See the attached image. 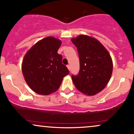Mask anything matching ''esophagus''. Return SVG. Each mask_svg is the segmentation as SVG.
I'll return each mask as SVG.
<instances>
[{
	"label": "esophagus",
	"mask_w": 134,
	"mask_h": 134,
	"mask_svg": "<svg viewBox=\"0 0 134 134\" xmlns=\"http://www.w3.org/2000/svg\"><path fill=\"white\" fill-rule=\"evenodd\" d=\"M67 68H68V69H69V70H70V65H67Z\"/></svg>",
	"instance_id": "obj_1"
}]
</instances>
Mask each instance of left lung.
Here are the masks:
<instances>
[{
	"instance_id": "left-lung-1",
	"label": "left lung",
	"mask_w": 134,
	"mask_h": 134,
	"mask_svg": "<svg viewBox=\"0 0 134 134\" xmlns=\"http://www.w3.org/2000/svg\"><path fill=\"white\" fill-rule=\"evenodd\" d=\"M79 53L80 70L72 76L74 84L81 93L93 96L105 87L111 78L113 62L110 53L95 38L81 35L72 38Z\"/></svg>"
}]
</instances>
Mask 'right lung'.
Listing matches in <instances>:
<instances>
[{
	"label": "right lung",
	"instance_id": "1",
	"mask_svg": "<svg viewBox=\"0 0 134 134\" xmlns=\"http://www.w3.org/2000/svg\"><path fill=\"white\" fill-rule=\"evenodd\" d=\"M62 41L48 36L38 41L26 53L22 71L27 85L41 95L54 93L69 71L62 63V56L57 53Z\"/></svg>",
	"mask_w": 134,
	"mask_h": 134
}]
</instances>
